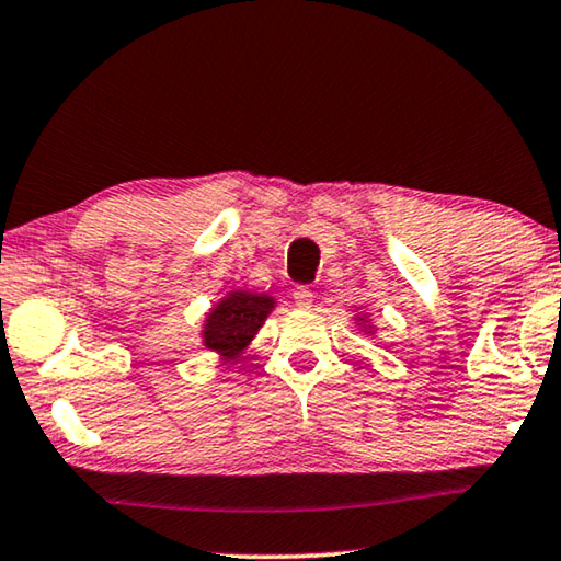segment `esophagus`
<instances>
[{"instance_id": "obj_1", "label": "esophagus", "mask_w": 561, "mask_h": 561, "mask_svg": "<svg viewBox=\"0 0 561 561\" xmlns=\"http://www.w3.org/2000/svg\"><path fill=\"white\" fill-rule=\"evenodd\" d=\"M295 305L299 307V309H307V307H312V301H314V291L309 289V287H297L295 289Z\"/></svg>"}]
</instances>
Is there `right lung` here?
<instances>
[{
  "mask_svg": "<svg viewBox=\"0 0 561 561\" xmlns=\"http://www.w3.org/2000/svg\"><path fill=\"white\" fill-rule=\"evenodd\" d=\"M274 309L270 295L232 291L211 309L204 322V346L225 359H237L252 336L260 332L266 314Z\"/></svg>",
  "mask_w": 561,
  "mask_h": 561,
  "instance_id": "1",
  "label": "right lung"
}]
</instances>
